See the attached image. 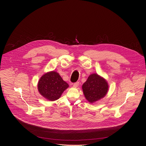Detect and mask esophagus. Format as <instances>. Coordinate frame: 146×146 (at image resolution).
<instances>
[{"label": "esophagus", "mask_w": 146, "mask_h": 146, "mask_svg": "<svg viewBox=\"0 0 146 146\" xmlns=\"http://www.w3.org/2000/svg\"><path fill=\"white\" fill-rule=\"evenodd\" d=\"M79 85V82H75L73 84V87H77Z\"/></svg>", "instance_id": "obj_1"}]
</instances>
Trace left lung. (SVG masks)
I'll return each instance as SVG.
<instances>
[{"label":"left lung","instance_id":"8db88e82","mask_svg":"<svg viewBox=\"0 0 146 146\" xmlns=\"http://www.w3.org/2000/svg\"><path fill=\"white\" fill-rule=\"evenodd\" d=\"M82 89L86 99L90 103H94L106 95L109 85L106 79L97 73H93L82 84Z\"/></svg>","mask_w":146,"mask_h":146}]
</instances>
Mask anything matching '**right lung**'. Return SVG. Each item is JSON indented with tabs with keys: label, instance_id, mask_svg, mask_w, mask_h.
I'll list each match as a JSON object with an SVG mask.
<instances>
[{
	"label": "right lung",
	"instance_id": "obj_1",
	"mask_svg": "<svg viewBox=\"0 0 146 146\" xmlns=\"http://www.w3.org/2000/svg\"><path fill=\"white\" fill-rule=\"evenodd\" d=\"M69 87L58 73L55 71L44 74L38 80L37 88L40 94L50 101L58 99L64 91Z\"/></svg>",
	"mask_w": 146,
	"mask_h": 146
}]
</instances>
